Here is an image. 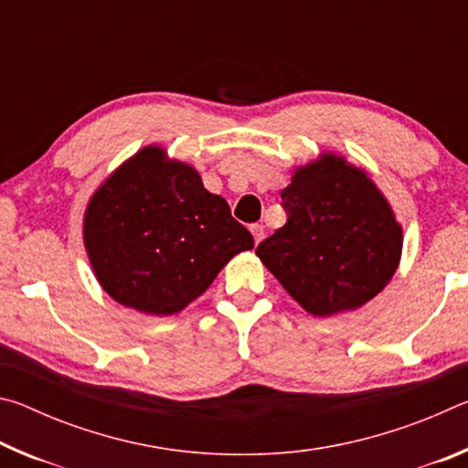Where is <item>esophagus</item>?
<instances>
[{
  "mask_svg": "<svg viewBox=\"0 0 468 468\" xmlns=\"http://www.w3.org/2000/svg\"><path fill=\"white\" fill-rule=\"evenodd\" d=\"M250 231H251V235H253V241H256V243H260V241L264 239V225H260V223L251 225V227H250Z\"/></svg>",
  "mask_w": 468,
  "mask_h": 468,
  "instance_id": "34e87169",
  "label": "esophagus"
}]
</instances>
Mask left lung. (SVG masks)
I'll use <instances>...</instances> for the list:
<instances>
[{
  "instance_id": "obj_1",
  "label": "left lung",
  "mask_w": 468,
  "mask_h": 468,
  "mask_svg": "<svg viewBox=\"0 0 468 468\" xmlns=\"http://www.w3.org/2000/svg\"><path fill=\"white\" fill-rule=\"evenodd\" d=\"M287 223L256 253L314 315L357 310L392 279L402 229L366 173L324 154L282 189Z\"/></svg>"
}]
</instances>
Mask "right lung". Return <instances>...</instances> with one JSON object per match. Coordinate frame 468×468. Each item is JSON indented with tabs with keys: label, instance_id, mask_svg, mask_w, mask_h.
Wrapping results in <instances>:
<instances>
[{
	"label": "right lung",
	"instance_id": "add662e5",
	"mask_svg": "<svg viewBox=\"0 0 468 468\" xmlns=\"http://www.w3.org/2000/svg\"><path fill=\"white\" fill-rule=\"evenodd\" d=\"M84 243L111 297L171 315L200 297L235 253L251 250L253 237L189 165L148 146L92 196Z\"/></svg>",
	"mask_w": 468,
	"mask_h": 468
}]
</instances>
